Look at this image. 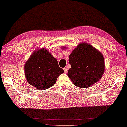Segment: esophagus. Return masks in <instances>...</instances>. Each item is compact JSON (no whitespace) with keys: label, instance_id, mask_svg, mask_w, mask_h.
Returning a JSON list of instances; mask_svg holds the SVG:
<instances>
[{"label":"esophagus","instance_id":"esophagus-1","mask_svg":"<svg viewBox=\"0 0 127 127\" xmlns=\"http://www.w3.org/2000/svg\"><path fill=\"white\" fill-rule=\"evenodd\" d=\"M63 70H64V73H67V68H63Z\"/></svg>","mask_w":127,"mask_h":127}]
</instances>
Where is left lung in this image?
Masks as SVG:
<instances>
[{"label": "left lung", "instance_id": "left-lung-1", "mask_svg": "<svg viewBox=\"0 0 127 127\" xmlns=\"http://www.w3.org/2000/svg\"><path fill=\"white\" fill-rule=\"evenodd\" d=\"M69 63L71 67L68 76L78 87L91 86L101 79L104 71L103 55L87 43L77 45L69 55Z\"/></svg>", "mask_w": 127, "mask_h": 127}]
</instances>
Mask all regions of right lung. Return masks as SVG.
I'll list each match as a JSON object with an SVG mask.
<instances>
[{
	"mask_svg": "<svg viewBox=\"0 0 127 127\" xmlns=\"http://www.w3.org/2000/svg\"><path fill=\"white\" fill-rule=\"evenodd\" d=\"M24 71L29 84L39 90L51 87L64 72L57 60L44 48L32 54L25 64Z\"/></svg>",
	"mask_w": 127,
	"mask_h": 127,
	"instance_id": "add662e5",
	"label": "right lung"
}]
</instances>
